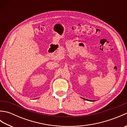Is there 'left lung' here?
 Here are the masks:
<instances>
[{"mask_svg":"<svg viewBox=\"0 0 127 127\" xmlns=\"http://www.w3.org/2000/svg\"><path fill=\"white\" fill-rule=\"evenodd\" d=\"M83 99H84V98H83ZM85 99V100H88V101H93V100H88V99Z\"/></svg>","mask_w":127,"mask_h":127,"instance_id":"left-lung-1","label":"left lung"}]
</instances>
